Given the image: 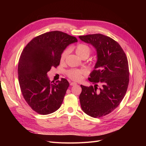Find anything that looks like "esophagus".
<instances>
[{
  "mask_svg": "<svg viewBox=\"0 0 146 146\" xmlns=\"http://www.w3.org/2000/svg\"><path fill=\"white\" fill-rule=\"evenodd\" d=\"M70 85L71 86H74V85H76L77 83L76 82H70Z\"/></svg>",
  "mask_w": 146,
  "mask_h": 146,
  "instance_id": "obj_1",
  "label": "esophagus"
}]
</instances>
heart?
Segmentation results:
<instances>
[{
    "mask_svg": "<svg viewBox=\"0 0 146 146\" xmlns=\"http://www.w3.org/2000/svg\"><path fill=\"white\" fill-rule=\"evenodd\" d=\"M76 54L80 57L81 58H83V57H87L88 58L91 54V49L86 44H78L76 47ZM69 53V48H66L61 54L60 56V61L61 62H63L64 61L65 58L67 56ZM85 70L81 69H71L68 71L67 74L68 76L73 80L75 81H79L82 78L83 75L85 74Z\"/></svg>",
    "mask_w": 146,
    "mask_h": 146,
    "instance_id": "heart-1",
    "label": "heart"
}]
</instances>
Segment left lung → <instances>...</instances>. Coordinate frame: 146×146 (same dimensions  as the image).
Masks as SVG:
<instances>
[{"instance_id":"1","label":"left lung","mask_w":146,"mask_h":146,"mask_svg":"<svg viewBox=\"0 0 146 146\" xmlns=\"http://www.w3.org/2000/svg\"><path fill=\"white\" fill-rule=\"evenodd\" d=\"M97 52L94 69L88 78L94 87L80 85L81 107L88 115L100 117L112 112L124 98L129 82V63L125 52L116 41L100 33L79 36ZM98 82L103 86L96 90Z\"/></svg>"}]
</instances>
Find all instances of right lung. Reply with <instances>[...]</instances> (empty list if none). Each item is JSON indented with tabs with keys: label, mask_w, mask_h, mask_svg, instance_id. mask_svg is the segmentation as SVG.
Masks as SVG:
<instances>
[{
	"label": "right lung",
	"mask_w": 146,
	"mask_h": 146,
	"mask_svg": "<svg viewBox=\"0 0 146 146\" xmlns=\"http://www.w3.org/2000/svg\"><path fill=\"white\" fill-rule=\"evenodd\" d=\"M76 42V37L52 31L34 38L22 52L17 68L19 86L25 101L38 114L54 113L62 104L69 83L63 78L50 82L47 73L60 64L67 46Z\"/></svg>",
	"instance_id": "right-lung-1"
}]
</instances>
